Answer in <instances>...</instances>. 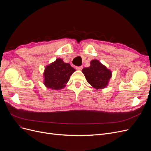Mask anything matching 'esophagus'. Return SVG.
<instances>
[{
  "label": "esophagus",
  "instance_id": "obj_1",
  "mask_svg": "<svg viewBox=\"0 0 151 151\" xmlns=\"http://www.w3.org/2000/svg\"><path fill=\"white\" fill-rule=\"evenodd\" d=\"M76 69L77 70H81L83 69V67L80 66V67H76Z\"/></svg>",
  "mask_w": 151,
  "mask_h": 151
}]
</instances>
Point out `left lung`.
I'll list each match as a JSON object with an SVG mask.
<instances>
[{"label": "left lung", "instance_id": "left-lung-1", "mask_svg": "<svg viewBox=\"0 0 151 151\" xmlns=\"http://www.w3.org/2000/svg\"><path fill=\"white\" fill-rule=\"evenodd\" d=\"M90 64V67L82 70L87 81L96 89L105 88L112 76V71L97 59L91 60Z\"/></svg>", "mask_w": 151, "mask_h": 151}]
</instances>
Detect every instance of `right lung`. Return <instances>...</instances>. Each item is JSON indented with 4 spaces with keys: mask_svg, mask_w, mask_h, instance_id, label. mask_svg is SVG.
Here are the masks:
<instances>
[{
    "mask_svg": "<svg viewBox=\"0 0 151 151\" xmlns=\"http://www.w3.org/2000/svg\"><path fill=\"white\" fill-rule=\"evenodd\" d=\"M76 71L60 58L46 66L43 73L44 84L47 88L60 90L64 88L70 76Z\"/></svg>",
    "mask_w": 151,
    "mask_h": 151,
    "instance_id": "right-lung-1",
    "label": "right lung"
}]
</instances>
